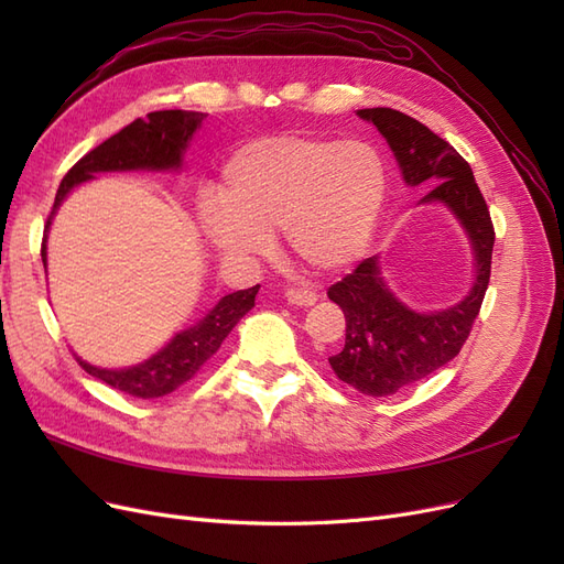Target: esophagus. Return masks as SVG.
Masks as SVG:
<instances>
[{
    "mask_svg": "<svg viewBox=\"0 0 564 564\" xmlns=\"http://www.w3.org/2000/svg\"><path fill=\"white\" fill-rule=\"evenodd\" d=\"M286 301L292 305H301V308H308V305H315L317 294L308 292V289H286Z\"/></svg>",
    "mask_w": 564,
    "mask_h": 564,
    "instance_id": "esophagus-1",
    "label": "esophagus"
}]
</instances>
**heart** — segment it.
Instances as JSON below:
<instances>
[{
  "mask_svg": "<svg viewBox=\"0 0 564 564\" xmlns=\"http://www.w3.org/2000/svg\"><path fill=\"white\" fill-rule=\"evenodd\" d=\"M388 193L383 160L365 141L327 135H263L224 166L220 199L204 202L202 230L232 261H253L284 232L294 259L340 272L362 259Z\"/></svg>",
  "mask_w": 564,
  "mask_h": 564,
  "instance_id": "b5f03b06",
  "label": "heart"
}]
</instances>
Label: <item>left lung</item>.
<instances>
[{
    "label": "left lung",
    "mask_w": 564,
    "mask_h": 564,
    "mask_svg": "<svg viewBox=\"0 0 564 564\" xmlns=\"http://www.w3.org/2000/svg\"><path fill=\"white\" fill-rule=\"evenodd\" d=\"M357 117L379 129L409 187L434 185L419 204L447 207L475 259L468 294L445 311L409 308L383 280L379 256L329 286L327 296L346 315V344L329 357L334 373L365 395L386 398L431 377L466 344L489 284L494 226L470 164L445 139L392 108H365Z\"/></svg>",
    "instance_id": "obj_1"
}]
</instances>
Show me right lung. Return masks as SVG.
Returning <instances> with one entry per match:
<instances>
[{
  "mask_svg": "<svg viewBox=\"0 0 564 564\" xmlns=\"http://www.w3.org/2000/svg\"><path fill=\"white\" fill-rule=\"evenodd\" d=\"M204 117L207 115L193 110L150 112L145 119H133L129 127L87 152L61 181L54 209H51L44 230V265L51 218H54L61 202L70 195L73 187L96 178V174L108 172H141V169H148V172H181L185 150L191 145L193 133L199 129ZM256 294H259V284L224 296L197 324L178 332L160 352L135 367L106 369L84 362L77 355L75 357L84 371L112 386L115 390L127 392V395L141 400L169 395L185 381H191L199 367L220 348L235 324L253 308Z\"/></svg>",
  "mask_w": 564,
  "mask_h": 564,
  "instance_id": "1",
  "label": "right lung"
}]
</instances>
